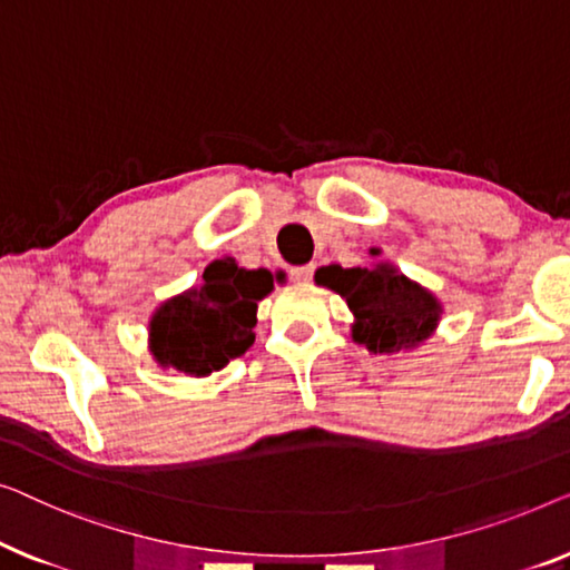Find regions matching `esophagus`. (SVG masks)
<instances>
[{"label":"esophagus","instance_id":"1","mask_svg":"<svg viewBox=\"0 0 570 570\" xmlns=\"http://www.w3.org/2000/svg\"><path fill=\"white\" fill-rule=\"evenodd\" d=\"M312 274H315V266H294L288 271V276H292L294 284H309L312 282Z\"/></svg>","mask_w":570,"mask_h":570}]
</instances>
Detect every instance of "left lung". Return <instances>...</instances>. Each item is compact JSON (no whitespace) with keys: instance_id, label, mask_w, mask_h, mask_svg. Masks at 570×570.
<instances>
[{"instance_id":"obj_1","label":"left lung","mask_w":570,"mask_h":570,"mask_svg":"<svg viewBox=\"0 0 570 570\" xmlns=\"http://www.w3.org/2000/svg\"><path fill=\"white\" fill-rule=\"evenodd\" d=\"M380 255V250H372ZM315 282L338 292L356 315L354 341L374 354H392L426 341L439 323L436 296L413 284L397 268L376 263L374 268L325 266Z\"/></svg>"}]
</instances>
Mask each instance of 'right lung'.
Listing matches in <instances>:
<instances>
[{
  "instance_id": "right-lung-1",
  "label": "right lung",
  "mask_w": 570,
  "mask_h": 570,
  "mask_svg": "<svg viewBox=\"0 0 570 570\" xmlns=\"http://www.w3.org/2000/svg\"><path fill=\"white\" fill-rule=\"evenodd\" d=\"M274 288L266 268H239L232 258L214 261L204 284L173 296L149 320L151 354L163 366L206 376L243 356L255 341V309Z\"/></svg>"
}]
</instances>
